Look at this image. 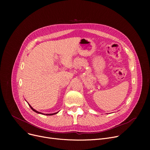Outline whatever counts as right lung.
<instances>
[{
    "mask_svg": "<svg viewBox=\"0 0 150 150\" xmlns=\"http://www.w3.org/2000/svg\"><path fill=\"white\" fill-rule=\"evenodd\" d=\"M28 105H29V106L30 107V108H31V109H32L33 111H35V112H36V113H38V114H43V115H54V114H57V113L58 112H56V113H53V114H43V113H41V112H38V111H37L36 110L34 109H33L32 107H31V106H30L29 104H28Z\"/></svg>",
    "mask_w": 150,
    "mask_h": 150,
    "instance_id": "add662e5",
    "label": "right lung"
}]
</instances>
